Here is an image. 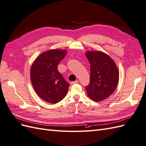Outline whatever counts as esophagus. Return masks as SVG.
<instances>
[{
    "label": "esophagus",
    "instance_id": "1",
    "mask_svg": "<svg viewBox=\"0 0 146 146\" xmlns=\"http://www.w3.org/2000/svg\"><path fill=\"white\" fill-rule=\"evenodd\" d=\"M77 83H78V80H76V81H72L70 83L71 84H77Z\"/></svg>",
    "mask_w": 146,
    "mask_h": 146
}]
</instances>
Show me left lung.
Returning <instances> with one entry per match:
<instances>
[{
    "mask_svg": "<svg viewBox=\"0 0 146 146\" xmlns=\"http://www.w3.org/2000/svg\"><path fill=\"white\" fill-rule=\"evenodd\" d=\"M90 63V82L86 87L88 96L96 102L106 99L117 86L119 72L115 62L100 51L86 53Z\"/></svg>",
    "mask_w": 146,
    "mask_h": 146,
    "instance_id": "1",
    "label": "left lung"
}]
</instances>
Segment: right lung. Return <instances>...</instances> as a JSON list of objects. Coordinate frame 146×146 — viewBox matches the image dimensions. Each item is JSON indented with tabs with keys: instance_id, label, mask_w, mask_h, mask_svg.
Returning a JSON list of instances; mask_svg holds the SVG:
<instances>
[{
	"instance_id": "1",
	"label": "right lung",
	"mask_w": 146,
	"mask_h": 146,
	"mask_svg": "<svg viewBox=\"0 0 146 146\" xmlns=\"http://www.w3.org/2000/svg\"><path fill=\"white\" fill-rule=\"evenodd\" d=\"M65 50L46 51L36 58L31 68L30 78L35 91L48 103L56 104L65 98L70 84L57 69L58 64L66 55Z\"/></svg>"
}]
</instances>
